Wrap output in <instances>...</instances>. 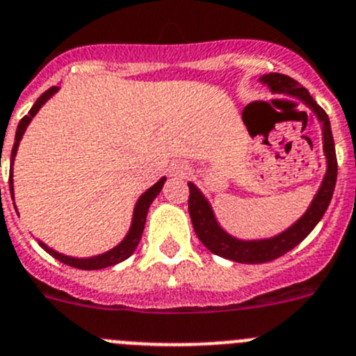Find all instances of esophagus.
Returning <instances> with one entry per match:
<instances>
[{"instance_id": "esophagus-1", "label": "esophagus", "mask_w": 356, "mask_h": 356, "mask_svg": "<svg viewBox=\"0 0 356 356\" xmlns=\"http://www.w3.org/2000/svg\"><path fill=\"white\" fill-rule=\"evenodd\" d=\"M186 174H188V167H186L184 163H181V161L170 165V175H172V177L182 179V177H186Z\"/></svg>"}]
</instances>
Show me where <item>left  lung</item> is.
I'll return each instance as SVG.
<instances>
[{"label":"left lung","mask_w":356,"mask_h":356,"mask_svg":"<svg viewBox=\"0 0 356 356\" xmlns=\"http://www.w3.org/2000/svg\"><path fill=\"white\" fill-rule=\"evenodd\" d=\"M259 81L268 86L273 94H285L289 97L298 99L299 102H302L315 115L320 127H322V143L323 154H325L327 160V170L318 191H316L312 203H309L308 210L285 231L271 238H261V240H240V238L224 231L219 220H217L216 213H213L212 205L205 198V195L200 191L198 186L188 182L189 216H191V222L193 227H195L196 236L200 238V241L212 254L234 262H241V264L270 262L273 259L282 257L289 250H292L296 245L301 243L315 229V226L320 222L323 213H325L327 207H329L330 200H332L337 179L336 147H334V137L327 113L316 104V101L309 95V92L306 90L305 86H301L296 79L289 78V76L270 72V74H262Z\"/></svg>","instance_id":"left-lung-1"}]
</instances>
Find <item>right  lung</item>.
Segmentation results:
<instances>
[{"instance_id": "obj_1", "label": "right lung", "mask_w": 356, "mask_h": 356, "mask_svg": "<svg viewBox=\"0 0 356 356\" xmlns=\"http://www.w3.org/2000/svg\"><path fill=\"white\" fill-rule=\"evenodd\" d=\"M57 92H58V86H51V88H48V90L44 92V94L41 95L36 102H34L33 108H31V111H29V115L24 116V118L19 122V127H17L15 143H13V147H12V156H10V193H12V198H13V161H15L17 149H19V144H20V140H22L24 132H26V129L29 127L31 120H33L34 116L38 115V111L43 108L44 102H47L48 99L54 97ZM165 181H167V177H161L156 184L151 186L147 191H144L143 195L139 196L136 207H134V216H132V222H130V227H129V233L125 234V238H123V240L120 241L116 247H113L111 250L104 252V254L92 255V257H71V255L58 254L57 250H54V248H50L48 245H44L43 241L38 240V243H40V247L43 248L44 252H48L51 257H55L57 261L64 262V264L72 266V268H78V270H102V268H109V266L118 264V262L125 261V259H129L130 255L136 252L137 245H139V241H140V236H143L144 224H146V217H147V210H149L153 200L160 195ZM13 207H15V202H13Z\"/></svg>"}]
</instances>
